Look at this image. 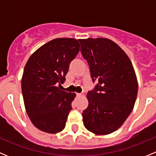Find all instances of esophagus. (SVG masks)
I'll return each mask as SVG.
<instances>
[{
    "label": "esophagus",
    "mask_w": 156,
    "mask_h": 156,
    "mask_svg": "<svg viewBox=\"0 0 156 156\" xmlns=\"http://www.w3.org/2000/svg\"><path fill=\"white\" fill-rule=\"evenodd\" d=\"M82 96H84V94H81V93H78L77 94V97H82Z\"/></svg>",
    "instance_id": "1"
}]
</instances>
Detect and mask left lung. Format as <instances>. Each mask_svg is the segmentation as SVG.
Segmentation results:
<instances>
[{
    "label": "left lung",
    "instance_id": "1",
    "mask_svg": "<svg viewBox=\"0 0 156 156\" xmlns=\"http://www.w3.org/2000/svg\"><path fill=\"white\" fill-rule=\"evenodd\" d=\"M78 41L93 82H97L87 93L89 104L83 111V123L95 134H108L122 126L133 110L138 90L136 74L126 53L112 41Z\"/></svg>",
    "mask_w": 156,
    "mask_h": 156
}]
</instances>
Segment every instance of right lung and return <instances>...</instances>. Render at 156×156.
<instances>
[{"label": "right lung", "mask_w": 156, "mask_h": 156, "mask_svg": "<svg viewBox=\"0 0 156 156\" xmlns=\"http://www.w3.org/2000/svg\"><path fill=\"white\" fill-rule=\"evenodd\" d=\"M80 44L74 38H56L37 49L29 59L22 78L26 112L39 130L56 133L65 128L75 94L60 90Z\"/></svg>", "instance_id": "right-lung-1"}]
</instances>
